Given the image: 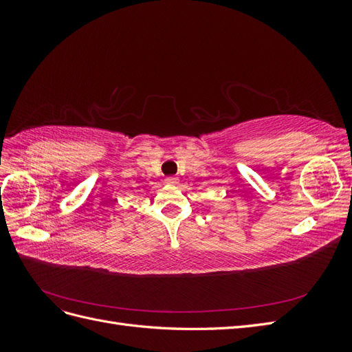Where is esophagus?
<instances>
[{
	"instance_id": "1",
	"label": "esophagus",
	"mask_w": 352,
	"mask_h": 352,
	"mask_svg": "<svg viewBox=\"0 0 352 352\" xmlns=\"http://www.w3.org/2000/svg\"><path fill=\"white\" fill-rule=\"evenodd\" d=\"M166 182H167V184H170V185H176V184H177V177L170 176V177H167V179H166Z\"/></svg>"
}]
</instances>
